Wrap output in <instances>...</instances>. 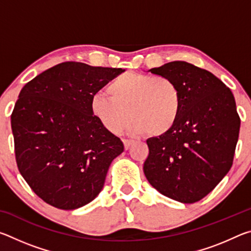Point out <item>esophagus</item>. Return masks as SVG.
I'll return each instance as SVG.
<instances>
[{"mask_svg":"<svg viewBox=\"0 0 251 251\" xmlns=\"http://www.w3.org/2000/svg\"><path fill=\"white\" fill-rule=\"evenodd\" d=\"M133 144H134V141H130V139H124V146L126 150H128Z\"/></svg>","mask_w":251,"mask_h":251,"instance_id":"34e87169","label":"esophagus"}]
</instances>
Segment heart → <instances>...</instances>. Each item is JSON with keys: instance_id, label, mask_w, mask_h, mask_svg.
Returning a JSON list of instances; mask_svg holds the SVG:
<instances>
[{"instance_id": "heart-1", "label": "heart", "mask_w": 251, "mask_h": 251, "mask_svg": "<svg viewBox=\"0 0 251 251\" xmlns=\"http://www.w3.org/2000/svg\"><path fill=\"white\" fill-rule=\"evenodd\" d=\"M107 92L109 97L104 93L93 96L91 110L113 134L124 129L131 117L134 134L161 136L174 128L179 117V88L164 76L126 73L112 80Z\"/></svg>"}]
</instances>
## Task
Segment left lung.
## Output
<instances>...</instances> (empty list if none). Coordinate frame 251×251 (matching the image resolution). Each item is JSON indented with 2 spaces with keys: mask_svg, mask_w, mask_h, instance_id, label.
<instances>
[{
  "mask_svg": "<svg viewBox=\"0 0 251 251\" xmlns=\"http://www.w3.org/2000/svg\"><path fill=\"white\" fill-rule=\"evenodd\" d=\"M148 72L177 85L181 108L171 131L147 139L144 174L164 196L196 202L231 168L240 128L235 97L214 74L190 63L175 61Z\"/></svg>",
  "mask_w": 251,
  "mask_h": 251,
  "instance_id": "1",
  "label": "left lung"
}]
</instances>
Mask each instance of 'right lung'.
Returning <instances> with one entry per match:
<instances>
[{
	"instance_id": "right-lung-1",
	"label": "right lung",
	"mask_w": 251,
	"mask_h": 251,
	"mask_svg": "<svg viewBox=\"0 0 251 251\" xmlns=\"http://www.w3.org/2000/svg\"><path fill=\"white\" fill-rule=\"evenodd\" d=\"M124 71L65 62L37 75L20 92L11 115L16 164L49 205L77 209L103 189L124 144L93 115L91 100Z\"/></svg>"
}]
</instances>
